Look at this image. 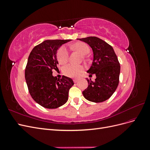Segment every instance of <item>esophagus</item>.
<instances>
[{"label": "esophagus", "mask_w": 150, "mask_h": 150, "mask_svg": "<svg viewBox=\"0 0 150 150\" xmlns=\"http://www.w3.org/2000/svg\"><path fill=\"white\" fill-rule=\"evenodd\" d=\"M73 81H74V82L75 83H78V82L79 79H74Z\"/></svg>", "instance_id": "obj_1"}]
</instances>
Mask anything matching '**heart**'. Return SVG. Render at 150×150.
Masks as SVG:
<instances>
[{"label": "heart", "mask_w": 150, "mask_h": 150, "mask_svg": "<svg viewBox=\"0 0 150 150\" xmlns=\"http://www.w3.org/2000/svg\"><path fill=\"white\" fill-rule=\"evenodd\" d=\"M71 48L79 52L83 56H86L89 52V48L87 44L84 42H76L71 46ZM57 60L60 64H65L69 57V52L66 47L62 46L59 49L57 52ZM84 70V67L81 65L69 64L63 68L64 74L69 78H78Z\"/></svg>", "instance_id": "1"}]
</instances>
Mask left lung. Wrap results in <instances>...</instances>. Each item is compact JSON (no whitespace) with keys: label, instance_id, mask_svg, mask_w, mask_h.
I'll return each instance as SVG.
<instances>
[{"label":"left lung","instance_id":"obj_1","mask_svg":"<svg viewBox=\"0 0 150 150\" xmlns=\"http://www.w3.org/2000/svg\"><path fill=\"white\" fill-rule=\"evenodd\" d=\"M87 43L93 52L92 65L87 71L95 74L94 81L87 79L88 87L83 94L87 100L101 103L107 100L115 93L119 84L120 64L113 48L107 42L96 37L78 39Z\"/></svg>","mask_w":150,"mask_h":150}]
</instances>
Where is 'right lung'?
Returning <instances> with one entry per match:
<instances>
[{
    "mask_svg": "<svg viewBox=\"0 0 150 150\" xmlns=\"http://www.w3.org/2000/svg\"><path fill=\"white\" fill-rule=\"evenodd\" d=\"M68 40H46L34 47L28 57L25 78L30 96L39 105L56 109L67 101L69 90L74 85L72 79H57L52 70L57 69V52Z\"/></svg>",
    "mask_w": 150,
    "mask_h": 150,
    "instance_id": "right-lung-1",
    "label": "right lung"
}]
</instances>
